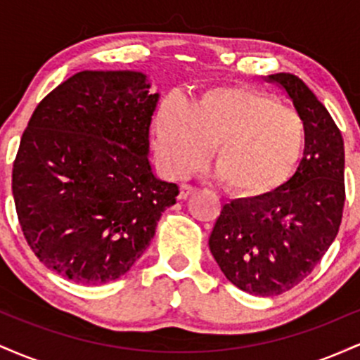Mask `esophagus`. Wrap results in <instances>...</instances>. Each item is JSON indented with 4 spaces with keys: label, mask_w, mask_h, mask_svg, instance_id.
Returning a JSON list of instances; mask_svg holds the SVG:
<instances>
[{
    "label": "esophagus",
    "mask_w": 360,
    "mask_h": 360,
    "mask_svg": "<svg viewBox=\"0 0 360 360\" xmlns=\"http://www.w3.org/2000/svg\"><path fill=\"white\" fill-rule=\"evenodd\" d=\"M196 191V189L193 188V186H189V184H181V191H179V200H188L189 196H191V194Z\"/></svg>",
    "instance_id": "obj_1"
}]
</instances>
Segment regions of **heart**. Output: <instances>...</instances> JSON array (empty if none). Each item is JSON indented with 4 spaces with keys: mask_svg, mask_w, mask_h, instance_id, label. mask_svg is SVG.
<instances>
[{
    "mask_svg": "<svg viewBox=\"0 0 360 360\" xmlns=\"http://www.w3.org/2000/svg\"><path fill=\"white\" fill-rule=\"evenodd\" d=\"M157 152L169 174L184 176L213 148V166L230 193L262 198L291 179L307 128L295 108L249 86L206 91L183 108L167 103L155 120Z\"/></svg>",
    "mask_w": 360,
    "mask_h": 360,
    "instance_id": "1",
    "label": "heart"
}]
</instances>
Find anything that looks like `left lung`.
Masks as SVG:
<instances>
[{"label": "left lung", "instance_id": "obj_1", "mask_svg": "<svg viewBox=\"0 0 360 360\" xmlns=\"http://www.w3.org/2000/svg\"><path fill=\"white\" fill-rule=\"evenodd\" d=\"M264 81L278 84L303 118V159L278 191L223 206L208 245L230 283L266 298L300 284L335 240L345 201V150L328 110L298 76L279 72Z\"/></svg>", "mask_w": 360, "mask_h": 360}]
</instances>
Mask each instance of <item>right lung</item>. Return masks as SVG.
Masks as SVG:
<instances>
[{"label":"right lung","mask_w":360,"mask_h":360,"mask_svg":"<svg viewBox=\"0 0 360 360\" xmlns=\"http://www.w3.org/2000/svg\"><path fill=\"white\" fill-rule=\"evenodd\" d=\"M160 94L139 71H81L39 103L13 164L28 245L49 269L94 286L130 271L179 188L150 160Z\"/></svg>","instance_id":"1"}]
</instances>
